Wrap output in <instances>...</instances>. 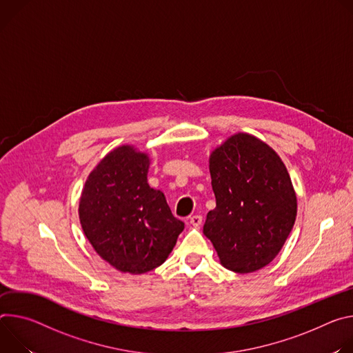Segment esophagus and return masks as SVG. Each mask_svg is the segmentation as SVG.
<instances>
[{
	"label": "esophagus",
	"instance_id": "1",
	"mask_svg": "<svg viewBox=\"0 0 353 353\" xmlns=\"http://www.w3.org/2000/svg\"><path fill=\"white\" fill-rule=\"evenodd\" d=\"M189 223L194 227H199L202 224V216L201 214H193L189 217Z\"/></svg>",
	"mask_w": 353,
	"mask_h": 353
}]
</instances>
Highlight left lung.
Here are the masks:
<instances>
[{
    "mask_svg": "<svg viewBox=\"0 0 353 353\" xmlns=\"http://www.w3.org/2000/svg\"><path fill=\"white\" fill-rule=\"evenodd\" d=\"M216 208L205 236L224 268L250 273L266 266L293 228L297 199L279 155L247 133L231 136L210 155Z\"/></svg>",
    "mask_w": 353,
    "mask_h": 353,
    "instance_id": "1",
    "label": "left lung"
}]
</instances>
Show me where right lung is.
<instances>
[{
    "instance_id": "1",
    "label": "right lung",
    "mask_w": 353,
    "mask_h": 353,
    "mask_svg": "<svg viewBox=\"0 0 353 353\" xmlns=\"http://www.w3.org/2000/svg\"><path fill=\"white\" fill-rule=\"evenodd\" d=\"M147 154L130 145L109 152L90 174L80 201V221L94 250L121 272L160 266L183 230L164 193L150 188Z\"/></svg>"
}]
</instances>
